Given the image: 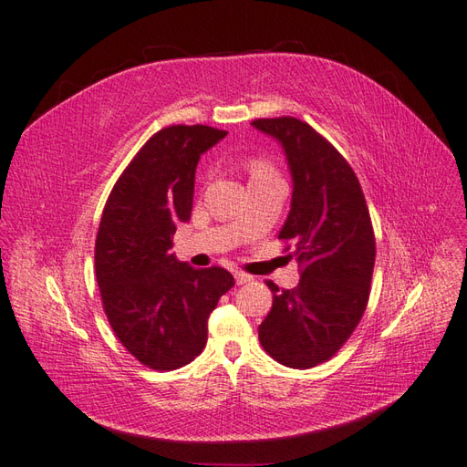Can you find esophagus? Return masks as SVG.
I'll list each match as a JSON object with an SVG mask.
<instances>
[{
    "mask_svg": "<svg viewBox=\"0 0 467 467\" xmlns=\"http://www.w3.org/2000/svg\"><path fill=\"white\" fill-rule=\"evenodd\" d=\"M234 277H235V283H237V285H244V283H249V281L254 279L252 275H247V273H242V271H235V273H234Z\"/></svg>",
    "mask_w": 467,
    "mask_h": 467,
    "instance_id": "obj_1",
    "label": "esophagus"
}]
</instances>
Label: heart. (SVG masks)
Here are the masks:
<instances>
[{
  "label": "heart",
  "instance_id": "b5f03b06",
  "mask_svg": "<svg viewBox=\"0 0 467 467\" xmlns=\"http://www.w3.org/2000/svg\"><path fill=\"white\" fill-rule=\"evenodd\" d=\"M249 174H252V180L255 178H265V176H273V170L269 164L261 162V161H252L249 162Z\"/></svg>",
  "mask_w": 467,
  "mask_h": 467
}]
</instances>
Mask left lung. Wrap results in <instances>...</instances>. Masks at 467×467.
<instances>
[{
    "mask_svg": "<svg viewBox=\"0 0 467 467\" xmlns=\"http://www.w3.org/2000/svg\"><path fill=\"white\" fill-rule=\"evenodd\" d=\"M252 124L285 154L293 194L279 240L295 244L301 265L295 289L267 281L273 306L259 340L281 365L311 368L343 347L367 309L377 255L367 200L348 162L306 122L281 117Z\"/></svg>",
    "mask_w": 467,
    "mask_h": 467,
    "instance_id": "1",
    "label": "left lung"
}]
</instances>
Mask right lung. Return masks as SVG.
Here are the masks:
<instances>
[{"label":"right lung","instance_id":"add662e5","mask_svg":"<svg viewBox=\"0 0 467 467\" xmlns=\"http://www.w3.org/2000/svg\"><path fill=\"white\" fill-rule=\"evenodd\" d=\"M225 134L203 124L156 132L102 212L95 245L102 306L120 343L154 370L200 355L210 313L235 283L223 267L196 269L170 254L178 223L192 215L200 156Z\"/></svg>","mask_w":467,"mask_h":467}]
</instances>
